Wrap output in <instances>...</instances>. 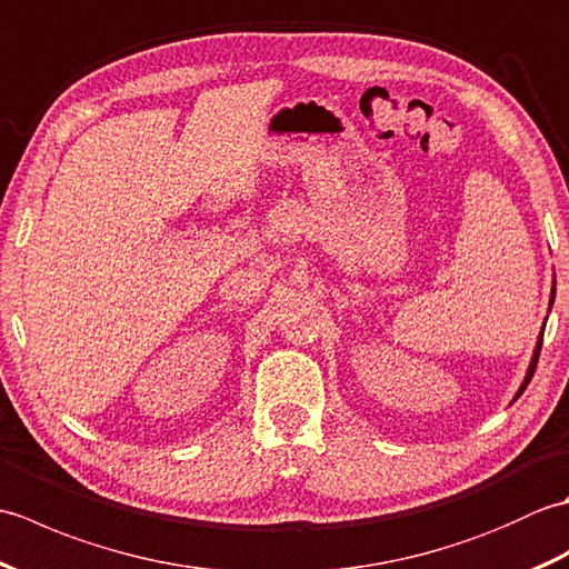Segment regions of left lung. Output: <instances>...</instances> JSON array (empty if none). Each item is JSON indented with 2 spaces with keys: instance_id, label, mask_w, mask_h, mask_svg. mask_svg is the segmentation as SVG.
Segmentation results:
<instances>
[{
  "instance_id": "obj_1",
  "label": "left lung",
  "mask_w": 569,
  "mask_h": 569,
  "mask_svg": "<svg viewBox=\"0 0 569 569\" xmlns=\"http://www.w3.org/2000/svg\"><path fill=\"white\" fill-rule=\"evenodd\" d=\"M552 300H555V281H552V291H550V308H552ZM540 347H542V330H540V335H538V342H536V349H533V357H530V365H528V371H526V377H523V383L518 386V391H516V398L521 396L523 391H526V386L530 383V379H533V371H536V365H538V355H540ZM513 398V401H516Z\"/></svg>"
}]
</instances>
